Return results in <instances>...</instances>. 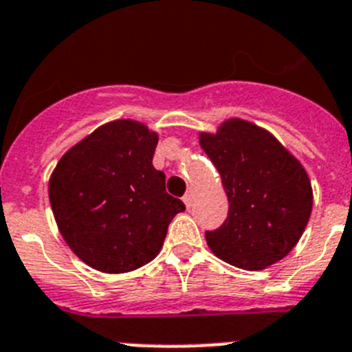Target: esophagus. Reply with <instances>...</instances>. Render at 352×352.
Masks as SVG:
<instances>
[{
    "label": "esophagus",
    "instance_id": "esophagus-1",
    "mask_svg": "<svg viewBox=\"0 0 352 352\" xmlns=\"http://www.w3.org/2000/svg\"><path fill=\"white\" fill-rule=\"evenodd\" d=\"M192 193H186L185 197H183V202H185V206H186V209H190L192 208Z\"/></svg>",
    "mask_w": 352,
    "mask_h": 352
}]
</instances>
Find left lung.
Here are the masks:
<instances>
[{
	"instance_id": "obj_1",
	"label": "left lung",
	"mask_w": 352,
	"mask_h": 352,
	"mask_svg": "<svg viewBox=\"0 0 352 352\" xmlns=\"http://www.w3.org/2000/svg\"><path fill=\"white\" fill-rule=\"evenodd\" d=\"M199 143L221 176L228 216L206 232L216 256L244 270H263L300 241L312 211L307 170L267 129L227 118Z\"/></svg>"
}]
</instances>
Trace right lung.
Wrapping results in <instances>:
<instances>
[{"label":"right lung","mask_w":352,"mask_h":352,"mask_svg":"<svg viewBox=\"0 0 352 352\" xmlns=\"http://www.w3.org/2000/svg\"><path fill=\"white\" fill-rule=\"evenodd\" d=\"M159 134L120 118L101 125L60 157L48 199L63 239L76 256L106 274L131 272L162 250L167 227L185 211L151 164Z\"/></svg>","instance_id":"obj_1"}]
</instances>
